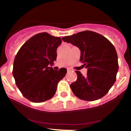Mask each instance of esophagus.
<instances>
[{
	"label": "esophagus",
	"instance_id": "1",
	"mask_svg": "<svg viewBox=\"0 0 131 131\" xmlns=\"http://www.w3.org/2000/svg\"><path fill=\"white\" fill-rule=\"evenodd\" d=\"M71 71V69H69V68H68V72H69V71Z\"/></svg>",
	"mask_w": 131,
	"mask_h": 131
}]
</instances>
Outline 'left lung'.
<instances>
[{"label":"left lung","mask_w":131,"mask_h":131,"mask_svg":"<svg viewBox=\"0 0 131 131\" xmlns=\"http://www.w3.org/2000/svg\"><path fill=\"white\" fill-rule=\"evenodd\" d=\"M62 40L79 48L80 61L87 69L85 77L75 71L77 79L70 85L74 94L86 101L102 98L116 81L119 65L114 46L104 36L91 31L64 37Z\"/></svg>","instance_id":"8db88e82"}]
</instances>
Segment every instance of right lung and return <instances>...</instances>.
Returning <instances> with one entry per match:
<instances>
[{"mask_svg":"<svg viewBox=\"0 0 131 131\" xmlns=\"http://www.w3.org/2000/svg\"><path fill=\"white\" fill-rule=\"evenodd\" d=\"M61 43L60 37L40 33L27 40L16 54L12 73L20 92L30 101L39 103L52 98L66 75V69L57 71L48 67L56 60Z\"/></svg>","mask_w":131,"mask_h":131,"instance_id":"add662e5","label":"right lung"}]
</instances>
